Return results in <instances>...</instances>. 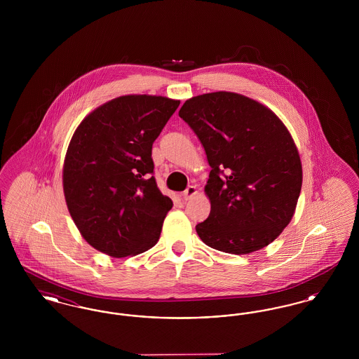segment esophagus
<instances>
[{"label":"esophagus","instance_id":"esophagus-1","mask_svg":"<svg viewBox=\"0 0 359 359\" xmlns=\"http://www.w3.org/2000/svg\"><path fill=\"white\" fill-rule=\"evenodd\" d=\"M198 194V189L195 186H189V187L183 192V199L184 201H189L192 196H195Z\"/></svg>","mask_w":359,"mask_h":359}]
</instances>
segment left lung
<instances>
[{
    "instance_id": "left-lung-1",
    "label": "left lung",
    "mask_w": 359,
    "mask_h": 359,
    "mask_svg": "<svg viewBox=\"0 0 359 359\" xmlns=\"http://www.w3.org/2000/svg\"><path fill=\"white\" fill-rule=\"evenodd\" d=\"M201 140L211 171V211L196 233L207 246L249 255L290 224L303 183L287 126L255 100L230 91L192 97L179 111Z\"/></svg>"
}]
</instances>
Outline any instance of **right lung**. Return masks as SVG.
<instances>
[{"mask_svg": "<svg viewBox=\"0 0 359 359\" xmlns=\"http://www.w3.org/2000/svg\"><path fill=\"white\" fill-rule=\"evenodd\" d=\"M179 104L161 95H122L74 132L63 191L72 221L94 249L122 258L157 243L173 203L152 176V145Z\"/></svg>", "mask_w": 359, "mask_h": 359, "instance_id": "1", "label": "right lung"}]
</instances>
